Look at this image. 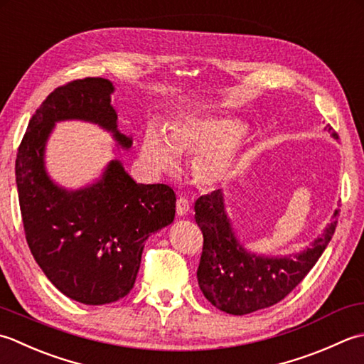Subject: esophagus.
<instances>
[{
  "mask_svg": "<svg viewBox=\"0 0 364 364\" xmlns=\"http://www.w3.org/2000/svg\"><path fill=\"white\" fill-rule=\"evenodd\" d=\"M190 210V201L187 196H179L177 198V203H176V212L179 217H183V215H187Z\"/></svg>",
  "mask_w": 364,
  "mask_h": 364,
  "instance_id": "34e87169",
  "label": "esophagus"
}]
</instances>
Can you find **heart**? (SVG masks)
Wrapping results in <instances>:
<instances>
[{
    "label": "heart",
    "instance_id": "b5f03b06",
    "mask_svg": "<svg viewBox=\"0 0 364 364\" xmlns=\"http://www.w3.org/2000/svg\"><path fill=\"white\" fill-rule=\"evenodd\" d=\"M242 125L228 117H191L173 124L163 138L157 129H147L141 159L155 173H171L181 155L195 159V176L204 183H218L231 173Z\"/></svg>",
    "mask_w": 364,
    "mask_h": 364
}]
</instances>
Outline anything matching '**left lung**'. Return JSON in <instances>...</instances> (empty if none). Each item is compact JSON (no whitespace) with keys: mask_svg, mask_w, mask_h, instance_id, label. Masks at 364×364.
I'll use <instances>...</instances> for the list:
<instances>
[{"mask_svg":"<svg viewBox=\"0 0 364 364\" xmlns=\"http://www.w3.org/2000/svg\"><path fill=\"white\" fill-rule=\"evenodd\" d=\"M336 139L338 133L327 125ZM339 210L309 248L289 257L250 255L235 240L226 217L220 190L203 195L195 203V220L203 231V255L198 283L215 308L243 316L277 305L291 294L313 269L327 248L338 225Z\"/></svg>","mask_w":364,"mask_h":364,"instance_id":"left-lung-1","label":"left lung"}]
</instances>
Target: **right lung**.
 I'll list each match as a JSON object with an SVG mask.
<instances>
[{"label":"right lung","instance_id":"right-lung-1","mask_svg":"<svg viewBox=\"0 0 364 364\" xmlns=\"http://www.w3.org/2000/svg\"><path fill=\"white\" fill-rule=\"evenodd\" d=\"M105 78L73 80L36 109L18 146L16 177L28 247L47 278L69 299L107 305L130 292L144 242L174 220L176 193L165 183H136L113 160L102 181L77 191L53 185L43 169V147L56 121L85 119L117 132Z\"/></svg>","mask_w":364,"mask_h":364}]
</instances>
